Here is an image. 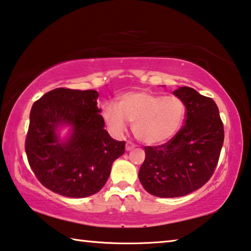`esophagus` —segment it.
Returning <instances> with one entry per match:
<instances>
[{
    "instance_id": "1",
    "label": "esophagus",
    "mask_w": 251,
    "mask_h": 251,
    "mask_svg": "<svg viewBox=\"0 0 251 251\" xmlns=\"http://www.w3.org/2000/svg\"><path fill=\"white\" fill-rule=\"evenodd\" d=\"M134 147H136V145L132 144L131 141H128V142H126V150H128V151H129V150H132Z\"/></svg>"
}]
</instances>
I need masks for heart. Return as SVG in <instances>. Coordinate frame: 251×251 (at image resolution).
Instances as JSON below:
<instances>
[{
  "label": "heart",
  "mask_w": 251,
  "mask_h": 251,
  "mask_svg": "<svg viewBox=\"0 0 251 251\" xmlns=\"http://www.w3.org/2000/svg\"><path fill=\"white\" fill-rule=\"evenodd\" d=\"M117 105H104L107 126L115 134H122L128 121L133 122L134 136L148 145L161 144L174 137L185 117V104L178 96H163L146 90L122 94Z\"/></svg>",
  "instance_id": "obj_1"
}]
</instances>
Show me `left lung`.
<instances>
[{
  "mask_svg": "<svg viewBox=\"0 0 251 251\" xmlns=\"http://www.w3.org/2000/svg\"><path fill=\"white\" fill-rule=\"evenodd\" d=\"M173 93L186 107L185 125L166 144L146 146V158L139 171L142 186L158 198H179L209 182L225 140L213 100L187 86Z\"/></svg>",
  "mask_w": 251,
  "mask_h": 251,
  "instance_id": "left-lung-1",
  "label": "left lung"
}]
</instances>
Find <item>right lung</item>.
<instances>
[{"label":"right lung","mask_w":251,"mask_h":251,"mask_svg":"<svg viewBox=\"0 0 251 251\" xmlns=\"http://www.w3.org/2000/svg\"><path fill=\"white\" fill-rule=\"evenodd\" d=\"M94 90L59 87L33 103L25 137V153L38 180L57 194L86 198L109 178L113 161L125 153L126 141H117L104 129ZM71 124L73 133L59 143L55 130Z\"/></svg>","instance_id":"add662e5"}]
</instances>
